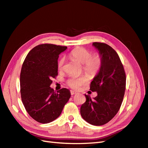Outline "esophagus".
<instances>
[{"label": "esophagus", "instance_id": "obj_1", "mask_svg": "<svg viewBox=\"0 0 148 148\" xmlns=\"http://www.w3.org/2000/svg\"><path fill=\"white\" fill-rule=\"evenodd\" d=\"M70 93H71V95H76V94H77V92H76V91H75L71 90V91H70Z\"/></svg>", "mask_w": 148, "mask_h": 148}]
</instances>
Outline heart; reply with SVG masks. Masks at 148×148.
Returning <instances> with one entry per match:
<instances>
[{"label": "heart", "mask_w": 148, "mask_h": 148, "mask_svg": "<svg viewBox=\"0 0 148 148\" xmlns=\"http://www.w3.org/2000/svg\"><path fill=\"white\" fill-rule=\"evenodd\" d=\"M70 57L72 60L77 61L83 64V70L89 75L94 77L100 70L102 66V59L99 54L95 53L92 55L91 51L84 47H77L74 49L70 53ZM65 59L62 58L58 62V67L60 70L64 69ZM86 76L81 77H71L67 80V84L71 88L78 89L82 85L88 83Z\"/></svg>", "instance_id": "heart-1"}]
</instances>
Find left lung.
I'll list each match as a JSON object with an SVG mask.
<instances>
[{
	"label": "left lung",
	"mask_w": 148,
	"mask_h": 148,
	"mask_svg": "<svg viewBox=\"0 0 148 148\" xmlns=\"http://www.w3.org/2000/svg\"><path fill=\"white\" fill-rule=\"evenodd\" d=\"M92 46L102 59L101 68L90 84V90L97 95L93 99L85 95L86 101L81 106L80 113L88 123L99 126L109 122L119 110L125 94L126 76L113 48L102 42H93Z\"/></svg>",
	"instance_id": "1"
}]
</instances>
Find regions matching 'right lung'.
I'll return each mask as SVG.
<instances>
[{
  "label": "right lung",
  "instance_id": "obj_1",
  "mask_svg": "<svg viewBox=\"0 0 148 148\" xmlns=\"http://www.w3.org/2000/svg\"><path fill=\"white\" fill-rule=\"evenodd\" d=\"M65 46L51 44H40L29 52L20 73L22 102L29 115L41 123H48L60 116L71 96L69 89L57 92L50 87L52 78L58 75L59 54Z\"/></svg>",
  "mask_w": 148,
  "mask_h": 148
}]
</instances>
